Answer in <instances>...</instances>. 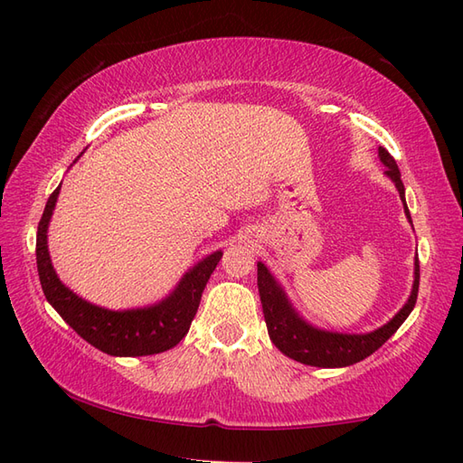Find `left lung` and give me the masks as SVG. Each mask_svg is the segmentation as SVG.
Instances as JSON below:
<instances>
[{"label": "left lung", "mask_w": 463, "mask_h": 463, "mask_svg": "<svg viewBox=\"0 0 463 463\" xmlns=\"http://www.w3.org/2000/svg\"><path fill=\"white\" fill-rule=\"evenodd\" d=\"M380 161L386 166V175L394 181L396 189L400 193V199L404 203V213L408 221L411 222V216L406 204L404 196V183L400 179V169L392 156L383 146L378 149ZM259 267V294L262 302L264 322H267L269 336L274 346H277L284 356L297 360L307 366H318V368H342L356 364L370 354L376 352L383 342H386L392 334H394L404 320L410 317V312L416 307L418 298V287H420V262L416 257L414 262V287H411L408 302L402 307V310L382 328L368 332V334H340V332H326L320 328H314L312 324L302 320L298 312L292 308L287 294L280 288V284L274 280L269 269L262 262Z\"/></svg>", "instance_id": "8db88e82"}]
</instances>
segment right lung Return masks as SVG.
<instances>
[{
    "label": "right lung",
    "mask_w": 463,
    "mask_h": 463,
    "mask_svg": "<svg viewBox=\"0 0 463 463\" xmlns=\"http://www.w3.org/2000/svg\"><path fill=\"white\" fill-rule=\"evenodd\" d=\"M59 189L61 184L47 199L43 216L37 226L35 242L39 282H42L47 302L83 340L111 356H149V354H159L176 346L191 328L203 290L222 259V252L216 250L194 264L169 297L153 307L133 310L95 307L77 297L57 279L52 259H49L47 226L52 221Z\"/></svg>",
    "instance_id": "add662e5"
}]
</instances>
